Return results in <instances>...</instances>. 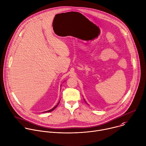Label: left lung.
<instances>
[{
  "label": "left lung",
  "instance_id": "8db88e82",
  "mask_svg": "<svg viewBox=\"0 0 146 146\" xmlns=\"http://www.w3.org/2000/svg\"><path fill=\"white\" fill-rule=\"evenodd\" d=\"M84 101H85V102H86V103H87V102H86V100H84Z\"/></svg>",
  "mask_w": 146,
  "mask_h": 146
}]
</instances>
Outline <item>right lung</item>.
I'll return each mask as SVG.
<instances>
[{
  "mask_svg": "<svg viewBox=\"0 0 146 146\" xmlns=\"http://www.w3.org/2000/svg\"><path fill=\"white\" fill-rule=\"evenodd\" d=\"M59 103H60V101L58 102V104H56V105L54 108H52V109H51V110H48V111H44V112H51V111H52L53 110H54V109H55V108H56V107L58 106V105L59 104Z\"/></svg>",
  "mask_w": 146,
  "mask_h": 146,
  "instance_id": "add662e5",
  "label": "right lung"
}]
</instances>
